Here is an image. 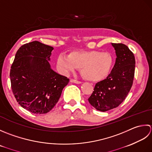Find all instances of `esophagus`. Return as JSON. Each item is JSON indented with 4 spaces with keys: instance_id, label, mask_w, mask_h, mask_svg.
<instances>
[{
    "instance_id": "34e87169",
    "label": "esophagus",
    "mask_w": 152,
    "mask_h": 152,
    "mask_svg": "<svg viewBox=\"0 0 152 152\" xmlns=\"http://www.w3.org/2000/svg\"><path fill=\"white\" fill-rule=\"evenodd\" d=\"M71 82L76 83V84H80V83H82L81 82L79 81V80H75V79H72V80H71Z\"/></svg>"
}]
</instances>
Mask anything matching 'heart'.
I'll return each instance as SVG.
<instances>
[{"instance_id":"heart-1","label":"heart","mask_w":152,"mask_h":152,"mask_svg":"<svg viewBox=\"0 0 152 152\" xmlns=\"http://www.w3.org/2000/svg\"><path fill=\"white\" fill-rule=\"evenodd\" d=\"M113 63L111 54L97 50L75 51L69 56L62 54L57 58V67L61 73L69 74L80 67L82 76L90 81H100L106 78Z\"/></svg>"}]
</instances>
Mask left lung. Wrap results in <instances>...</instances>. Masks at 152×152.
Wrapping results in <instances>:
<instances>
[{
    "label": "left lung",
    "instance_id": "left-lung-1",
    "mask_svg": "<svg viewBox=\"0 0 152 152\" xmlns=\"http://www.w3.org/2000/svg\"><path fill=\"white\" fill-rule=\"evenodd\" d=\"M115 50V63L106 79L96 84L88 100L91 106L100 111L118 107L131 90L135 70L134 54L122 43H111Z\"/></svg>",
    "mask_w": 152,
    "mask_h": 152
}]
</instances>
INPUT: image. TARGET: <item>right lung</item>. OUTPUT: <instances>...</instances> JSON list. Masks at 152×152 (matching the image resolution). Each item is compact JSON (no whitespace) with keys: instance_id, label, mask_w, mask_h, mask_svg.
<instances>
[{"instance_id":"right-lung-1","label":"right lung","mask_w":152,"mask_h":152,"mask_svg":"<svg viewBox=\"0 0 152 152\" xmlns=\"http://www.w3.org/2000/svg\"><path fill=\"white\" fill-rule=\"evenodd\" d=\"M53 49L37 41L27 43L18 49L11 66L14 96L21 107L33 113L49 112L69 81L52 69L49 61Z\"/></svg>"}]
</instances>
